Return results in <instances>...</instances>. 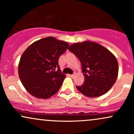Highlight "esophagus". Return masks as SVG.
Listing matches in <instances>:
<instances>
[{
  "mask_svg": "<svg viewBox=\"0 0 134 134\" xmlns=\"http://www.w3.org/2000/svg\"><path fill=\"white\" fill-rule=\"evenodd\" d=\"M69 76H70L71 78H74V77L75 76L74 74H72V75H69Z\"/></svg>",
  "mask_w": 134,
  "mask_h": 134,
  "instance_id": "34e87169",
  "label": "esophagus"
}]
</instances>
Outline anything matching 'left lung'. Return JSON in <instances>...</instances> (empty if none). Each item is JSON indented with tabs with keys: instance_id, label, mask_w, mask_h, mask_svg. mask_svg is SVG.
Segmentation results:
<instances>
[{
	"instance_id": "left-lung-1",
	"label": "left lung",
	"mask_w": 134,
	"mask_h": 134,
	"mask_svg": "<svg viewBox=\"0 0 134 134\" xmlns=\"http://www.w3.org/2000/svg\"><path fill=\"white\" fill-rule=\"evenodd\" d=\"M68 50L82 65L84 83L77 89L90 98L107 93L118 77V64L115 55L103 46L91 41L72 44Z\"/></svg>"
}]
</instances>
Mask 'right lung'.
I'll return each instance as SVG.
<instances>
[{
	"label": "right lung",
	"instance_id": "obj_1",
	"mask_svg": "<svg viewBox=\"0 0 134 134\" xmlns=\"http://www.w3.org/2000/svg\"><path fill=\"white\" fill-rule=\"evenodd\" d=\"M69 46L66 41L48 36L35 41L23 52L18 74L30 94L39 99H48L57 93L65 78V75L61 73L58 59ZM57 67L58 70L55 71Z\"/></svg>",
	"mask_w": 134,
	"mask_h": 134
}]
</instances>
